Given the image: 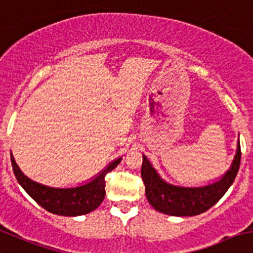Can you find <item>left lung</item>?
<instances>
[{"label": "left lung", "mask_w": 253, "mask_h": 253, "mask_svg": "<svg viewBox=\"0 0 253 253\" xmlns=\"http://www.w3.org/2000/svg\"><path fill=\"white\" fill-rule=\"evenodd\" d=\"M241 162L240 141L229 170L221 179L204 186H179L164 181L143 154L141 175L146 186L149 204L163 214L171 216H195L216 204L234 183Z\"/></svg>", "instance_id": "8db88e82"}]
</instances>
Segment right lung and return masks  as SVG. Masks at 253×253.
Masks as SVG:
<instances>
[{"instance_id": "obj_1", "label": "right lung", "mask_w": 253, "mask_h": 253, "mask_svg": "<svg viewBox=\"0 0 253 253\" xmlns=\"http://www.w3.org/2000/svg\"><path fill=\"white\" fill-rule=\"evenodd\" d=\"M121 159H115L101 173L97 174L91 181L84 185L75 186V188H53L37 183L24 175L11 153L13 173L22 188L46 211L63 216H78L94 211L101 204L106 194L105 176L109 171L119 166Z\"/></svg>"}]
</instances>
